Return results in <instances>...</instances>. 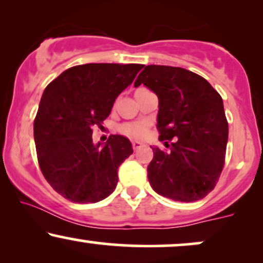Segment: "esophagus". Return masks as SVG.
I'll return each instance as SVG.
<instances>
[{
  "label": "esophagus",
  "instance_id": "1",
  "mask_svg": "<svg viewBox=\"0 0 263 263\" xmlns=\"http://www.w3.org/2000/svg\"><path fill=\"white\" fill-rule=\"evenodd\" d=\"M142 146H143V143H142L141 141H132V147H134V149H140Z\"/></svg>",
  "mask_w": 263,
  "mask_h": 263
}]
</instances>
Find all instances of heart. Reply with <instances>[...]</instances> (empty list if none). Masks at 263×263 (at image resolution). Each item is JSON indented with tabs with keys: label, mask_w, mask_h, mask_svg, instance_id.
Listing matches in <instances>:
<instances>
[{
	"label": "heart",
	"mask_w": 263,
	"mask_h": 263,
	"mask_svg": "<svg viewBox=\"0 0 263 263\" xmlns=\"http://www.w3.org/2000/svg\"><path fill=\"white\" fill-rule=\"evenodd\" d=\"M140 89H144V87H140ZM120 131L125 136H128V137H142L147 132V125L144 122L125 123V125L121 126Z\"/></svg>",
	"instance_id": "b5f03b06"
}]
</instances>
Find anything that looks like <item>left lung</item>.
Returning a JSON list of instances; mask_svg holds the SVG:
<instances>
[{"instance_id": "1", "label": "left lung", "mask_w": 263, "mask_h": 263, "mask_svg": "<svg viewBox=\"0 0 263 263\" xmlns=\"http://www.w3.org/2000/svg\"><path fill=\"white\" fill-rule=\"evenodd\" d=\"M141 84L158 96V138L168 148H152L151 186L172 200H200L225 164L229 125L221 96L203 77L178 66H144L135 86Z\"/></svg>"}]
</instances>
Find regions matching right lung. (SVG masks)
<instances>
[{
  "label": "right lung",
  "mask_w": 263,
  "mask_h": 263,
  "mask_svg": "<svg viewBox=\"0 0 263 263\" xmlns=\"http://www.w3.org/2000/svg\"><path fill=\"white\" fill-rule=\"evenodd\" d=\"M142 64L91 63L66 69L48 84L35 115L38 164L52 188L73 203H98L116 188L120 164L134 153L128 138L111 135L100 147L92 127L106 120Z\"/></svg>",
  "instance_id": "right-lung-1"
}]
</instances>
